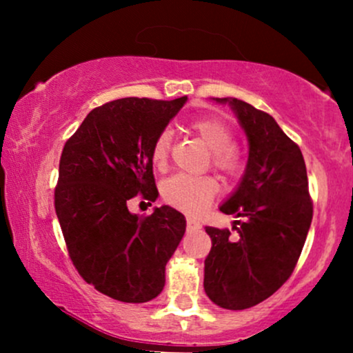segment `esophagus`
<instances>
[{
	"instance_id": "1",
	"label": "esophagus",
	"mask_w": 353,
	"mask_h": 353,
	"mask_svg": "<svg viewBox=\"0 0 353 353\" xmlns=\"http://www.w3.org/2000/svg\"><path fill=\"white\" fill-rule=\"evenodd\" d=\"M201 229V224L197 221H194V219H188V230H197Z\"/></svg>"
}]
</instances>
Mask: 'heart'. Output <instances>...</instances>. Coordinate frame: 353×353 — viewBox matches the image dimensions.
<instances>
[{"label":"heart","mask_w":353,"mask_h":353,"mask_svg":"<svg viewBox=\"0 0 353 353\" xmlns=\"http://www.w3.org/2000/svg\"><path fill=\"white\" fill-rule=\"evenodd\" d=\"M190 129L210 151V164L222 176L234 179L245 169V156L234 144L232 129L219 117H199L192 121ZM172 132L163 129L154 139L151 148V161L154 168L164 169L171 152ZM163 199L182 212L196 216L212 202L217 194V182L212 177H190L184 174H174L163 182Z\"/></svg>","instance_id":"1"}]
</instances>
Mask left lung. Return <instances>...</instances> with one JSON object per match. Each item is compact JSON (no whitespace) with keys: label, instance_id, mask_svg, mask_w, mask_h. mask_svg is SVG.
<instances>
[{"label":"left lung","instance_id":"obj_1","mask_svg":"<svg viewBox=\"0 0 353 353\" xmlns=\"http://www.w3.org/2000/svg\"><path fill=\"white\" fill-rule=\"evenodd\" d=\"M229 103L249 139V161L236 192L221 212L236 214L229 229L205 228L212 247L205 257L204 290L222 309L257 305L294 272L310 229L314 205L301 148L267 112L241 99ZM239 228H237L236 225Z\"/></svg>","mask_w":353,"mask_h":353}]
</instances>
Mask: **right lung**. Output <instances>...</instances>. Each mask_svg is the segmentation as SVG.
<instances>
[{
  "mask_svg": "<svg viewBox=\"0 0 353 353\" xmlns=\"http://www.w3.org/2000/svg\"><path fill=\"white\" fill-rule=\"evenodd\" d=\"M185 101H111L89 112L61 152L54 209L68 254L89 285L116 301L157 297L185 232L169 205L141 217L128 209L136 197L151 204L159 196L151 148Z\"/></svg>",
  "mask_w": 353,
  "mask_h": 353,
  "instance_id": "obj_1",
  "label": "right lung"
}]
</instances>
